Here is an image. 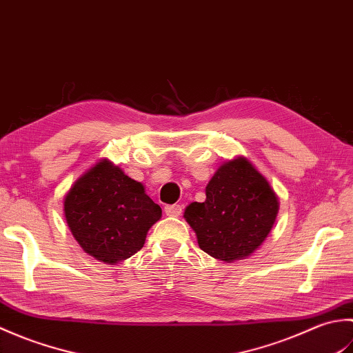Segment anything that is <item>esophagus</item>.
I'll return each instance as SVG.
<instances>
[{"label":"esophagus","instance_id":"34e87169","mask_svg":"<svg viewBox=\"0 0 353 353\" xmlns=\"http://www.w3.org/2000/svg\"><path fill=\"white\" fill-rule=\"evenodd\" d=\"M165 214L168 216H179L182 215V205H170L165 208Z\"/></svg>","mask_w":353,"mask_h":353}]
</instances>
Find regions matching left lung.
<instances>
[{
    "label": "left lung",
    "instance_id": "left-lung-1",
    "mask_svg": "<svg viewBox=\"0 0 353 353\" xmlns=\"http://www.w3.org/2000/svg\"><path fill=\"white\" fill-rule=\"evenodd\" d=\"M205 192L203 203L192 201L183 212L200 249L228 264L249 258L279 212L272 185L247 157L236 156L216 168Z\"/></svg>",
    "mask_w": 353,
    "mask_h": 353
}]
</instances>
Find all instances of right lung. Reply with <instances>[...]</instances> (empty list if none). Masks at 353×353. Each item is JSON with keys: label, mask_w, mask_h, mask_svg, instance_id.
<instances>
[{"label": "right lung", "mask_w": 353, "mask_h": 353, "mask_svg": "<svg viewBox=\"0 0 353 353\" xmlns=\"http://www.w3.org/2000/svg\"><path fill=\"white\" fill-rule=\"evenodd\" d=\"M63 215L81 249L115 265L142 249L162 209L147 196L144 185L109 159H100L65 194Z\"/></svg>", "instance_id": "add662e5"}]
</instances>
